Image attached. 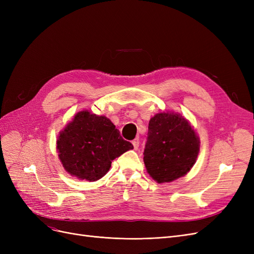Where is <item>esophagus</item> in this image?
Here are the masks:
<instances>
[{"mask_svg": "<svg viewBox=\"0 0 254 254\" xmlns=\"http://www.w3.org/2000/svg\"><path fill=\"white\" fill-rule=\"evenodd\" d=\"M139 144H140V140H139V139H134V140L132 141V145H133L134 149L139 148Z\"/></svg>", "mask_w": 254, "mask_h": 254, "instance_id": "34e87169", "label": "esophagus"}]
</instances>
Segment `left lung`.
I'll list each match as a JSON object with an SVG mask.
<instances>
[{"label":"left lung","instance_id":"8db88e82","mask_svg":"<svg viewBox=\"0 0 254 254\" xmlns=\"http://www.w3.org/2000/svg\"><path fill=\"white\" fill-rule=\"evenodd\" d=\"M200 140L190 123L178 112L157 113L149 121L144 164L158 183L186 176L196 163Z\"/></svg>","mask_w":254,"mask_h":254}]
</instances>
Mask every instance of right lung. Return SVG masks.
Wrapping results in <instances>:
<instances>
[{
  "label": "right lung",
  "instance_id": "add662e5",
  "mask_svg": "<svg viewBox=\"0 0 254 254\" xmlns=\"http://www.w3.org/2000/svg\"><path fill=\"white\" fill-rule=\"evenodd\" d=\"M61 164L71 176L93 182L109 172L111 162L133 145L125 141L104 115L82 110L61 130L56 142Z\"/></svg>",
  "mask_w": 254,
  "mask_h": 254
}]
</instances>
